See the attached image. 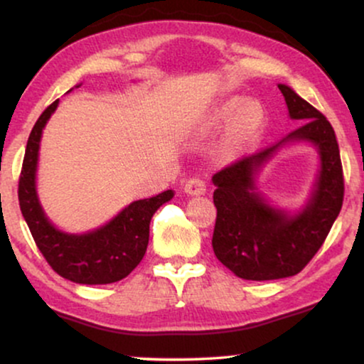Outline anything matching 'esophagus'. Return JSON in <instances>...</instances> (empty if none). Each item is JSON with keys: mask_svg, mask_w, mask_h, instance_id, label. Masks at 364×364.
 Listing matches in <instances>:
<instances>
[{"mask_svg": "<svg viewBox=\"0 0 364 364\" xmlns=\"http://www.w3.org/2000/svg\"><path fill=\"white\" fill-rule=\"evenodd\" d=\"M185 191L188 195H202L207 191V183L202 178H190L185 183Z\"/></svg>", "mask_w": 364, "mask_h": 364, "instance_id": "obj_1", "label": "esophagus"}]
</instances>
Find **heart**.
I'll list each match as a JSON object with an SVG mask.
<instances>
[{"label": "heart", "mask_w": 364, "mask_h": 364, "mask_svg": "<svg viewBox=\"0 0 364 364\" xmlns=\"http://www.w3.org/2000/svg\"><path fill=\"white\" fill-rule=\"evenodd\" d=\"M263 116H265L263 107L257 101L243 102L241 97H229L212 109L203 123V128L215 129L229 123V144L232 147H240L258 132Z\"/></svg>", "instance_id": "heart-1"}]
</instances>
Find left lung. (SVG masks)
I'll return each mask as SVG.
<instances>
[{"instance_id":"1","label":"left lung","mask_w":364,"mask_h":364,"mask_svg":"<svg viewBox=\"0 0 364 364\" xmlns=\"http://www.w3.org/2000/svg\"><path fill=\"white\" fill-rule=\"evenodd\" d=\"M292 119L303 121L282 141L232 162L215 174L217 219L212 248L220 263L246 281H274L301 272L328 236L344 200V173L332 124L287 85H279ZM306 139L319 147L322 169L307 208L289 218L254 191L252 176L278 145Z\"/></svg>"}]
</instances>
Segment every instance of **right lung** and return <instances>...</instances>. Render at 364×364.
<instances>
[{"label":"right lung","instance_id":"obj_1","mask_svg":"<svg viewBox=\"0 0 364 364\" xmlns=\"http://www.w3.org/2000/svg\"><path fill=\"white\" fill-rule=\"evenodd\" d=\"M56 107L58 101L46 107L28 136L18 179L20 210L37 248L58 275L77 284L118 282L141 262L147 252L150 219L174 193L168 190L152 198L136 200L109 224L87 235H66L58 231L44 215L36 193L41 135Z\"/></svg>","mask_w":364,"mask_h":364}]
</instances>
